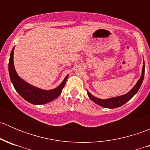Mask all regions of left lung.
<instances>
[{
    "instance_id": "8db88e82",
    "label": "left lung",
    "mask_w": 150,
    "mask_h": 150,
    "mask_svg": "<svg viewBox=\"0 0 150 150\" xmlns=\"http://www.w3.org/2000/svg\"><path fill=\"white\" fill-rule=\"evenodd\" d=\"M144 69H145V64L144 61L143 60V67H142V75L139 79L137 82L135 86L128 92V93H125V94L121 95V96H115V97L109 98V99H99V98L96 97V96H93L87 90L88 96L89 99L91 101H93L94 103H96L98 105L103 107L104 108H110V109H115L117 107H120V106L123 105L124 104L126 103L127 102L130 100L136 93L138 92L139 89L140 88L141 86H142V82H143L144 77Z\"/></svg>"
}]
</instances>
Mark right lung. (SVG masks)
Instances as JSON below:
<instances>
[{"instance_id":"obj_1","label":"right lung","mask_w":150,"mask_h":150,"mask_svg":"<svg viewBox=\"0 0 150 150\" xmlns=\"http://www.w3.org/2000/svg\"><path fill=\"white\" fill-rule=\"evenodd\" d=\"M15 46L12 48L10 54L8 62V72L11 81L18 93L27 102L35 105L44 104L57 99L62 91L63 88L66 83L68 75L64 78L62 82L59 86L51 90H44L36 86L28 83V82L21 78L16 72L13 64V51Z\"/></svg>"}]
</instances>
